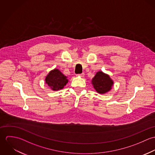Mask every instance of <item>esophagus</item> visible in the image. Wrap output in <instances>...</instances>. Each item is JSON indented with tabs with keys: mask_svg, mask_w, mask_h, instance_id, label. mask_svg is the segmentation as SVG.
Wrapping results in <instances>:
<instances>
[{
	"mask_svg": "<svg viewBox=\"0 0 155 155\" xmlns=\"http://www.w3.org/2000/svg\"><path fill=\"white\" fill-rule=\"evenodd\" d=\"M84 75H85V74H84V73H81V74H77V76H81V77H84Z\"/></svg>",
	"mask_w": 155,
	"mask_h": 155,
	"instance_id": "34e87169",
	"label": "esophagus"
}]
</instances>
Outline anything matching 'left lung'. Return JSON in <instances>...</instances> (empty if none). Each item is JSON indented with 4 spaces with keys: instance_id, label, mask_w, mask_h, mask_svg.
<instances>
[{
    "instance_id": "left-lung-1",
    "label": "left lung",
    "mask_w": 155,
    "mask_h": 155,
    "mask_svg": "<svg viewBox=\"0 0 155 155\" xmlns=\"http://www.w3.org/2000/svg\"><path fill=\"white\" fill-rule=\"evenodd\" d=\"M92 84L98 93L104 94L110 90L113 81L108 74L100 71L96 73L92 80Z\"/></svg>"
}]
</instances>
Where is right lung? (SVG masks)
<instances>
[{
  "label": "right lung",
  "mask_w": 155,
  "mask_h": 155,
  "mask_svg": "<svg viewBox=\"0 0 155 155\" xmlns=\"http://www.w3.org/2000/svg\"><path fill=\"white\" fill-rule=\"evenodd\" d=\"M45 81L53 91H58L64 88L68 82V79L59 70L55 68L49 73Z\"/></svg>",
  "instance_id": "right-lung-1"
}]
</instances>
